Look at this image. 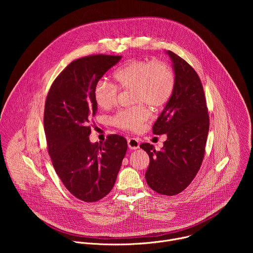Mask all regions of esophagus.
Here are the masks:
<instances>
[{
  "mask_svg": "<svg viewBox=\"0 0 253 253\" xmlns=\"http://www.w3.org/2000/svg\"><path fill=\"white\" fill-rule=\"evenodd\" d=\"M127 143H128L129 149H131V150H136L140 147V143L136 138H129Z\"/></svg>",
  "mask_w": 253,
  "mask_h": 253,
  "instance_id": "34e87169",
  "label": "esophagus"
}]
</instances>
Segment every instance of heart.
Segmentation results:
<instances>
[{
    "instance_id": "obj_1",
    "label": "heart",
    "mask_w": 253,
    "mask_h": 253,
    "mask_svg": "<svg viewBox=\"0 0 253 253\" xmlns=\"http://www.w3.org/2000/svg\"><path fill=\"white\" fill-rule=\"evenodd\" d=\"M113 78L119 89L133 90L134 103H146L154 108L166 104L175 88L174 72L163 61H130L115 71ZM117 94V87L106 81L98 82L93 92L96 104L104 110L115 105ZM148 119V110L138 105L119 111L113 121L121 129L136 131Z\"/></svg>"
}]
</instances>
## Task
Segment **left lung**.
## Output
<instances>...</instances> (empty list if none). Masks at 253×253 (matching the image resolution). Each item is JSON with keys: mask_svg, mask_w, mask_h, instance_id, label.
<instances>
[{"mask_svg": "<svg viewBox=\"0 0 253 253\" xmlns=\"http://www.w3.org/2000/svg\"><path fill=\"white\" fill-rule=\"evenodd\" d=\"M172 62L175 88L153 125V134H166L160 151L153 145H140L149 155L145 173L147 184L159 194L176 195L197 174L205 152L209 116L203 87L194 69L182 58L166 51Z\"/></svg>", "mask_w": 253, "mask_h": 253, "instance_id": "1", "label": "left lung"}]
</instances>
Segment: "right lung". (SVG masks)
Masks as SVG:
<instances>
[{
	"label": "right lung",
	"instance_id": "add662e5",
	"mask_svg": "<svg viewBox=\"0 0 253 253\" xmlns=\"http://www.w3.org/2000/svg\"><path fill=\"white\" fill-rule=\"evenodd\" d=\"M121 58L95 55L73 61L47 96L44 129L49 155L65 187L85 202L98 201L112 190L127 151V141L119 135H109L104 144L89 139V123L98 109L94 88Z\"/></svg>",
	"mask_w": 253,
	"mask_h": 253
}]
</instances>
